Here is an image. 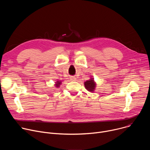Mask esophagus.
I'll return each mask as SVG.
<instances>
[{"label": "esophagus", "instance_id": "1", "mask_svg": "<svg viewBox=\"0 0 150 150\" xmlns=\"http://www.w3.org/2000/svg\"><path fill=\"white\" fill-rule=\"evenodd\" d=\"M70 79H71V81H75V80H76V78L74 77V76H71V77L70 78Z\"/></svg>", "mask_w": 150, "mask_h": 150}]
</instances>
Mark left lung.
Returning <instances> with one entry per match:
<instances>
[{"mask_svg":"<svg viewBox=\"0 0 150 150\" xmlns=\"http://www.w3.org/2000/svg\"><path fill=\"white\" fill-rule=\"evenodd\" d=\"M84 85L85 89L87 91L91 93H93L96 90V82L94 81L93 78H91L89 80L84 82Z\"/></svg>","mask_w":150,"mask_h":150,"instance_id":"8db88e82","label":"left lung"}]
</instances>
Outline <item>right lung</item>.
Wrapping results in <instances>:
<instances>
[{
  "label": "right lung",
  "mask_w": 150,
  "mask_h": 150,
  "mask_svg": "<svg viewBox=\"0 0 150 150\" xmlns=\"http://www.w3.org/2000/svg\"><path fill=\"white\" fill-rule=\"evenodd\" d=\"M56 83H54V85L55 87L56 88H58V87H60V85H61L62 83V81H57V82H55Z\"/></svg>",
  "instance_id": "add662e5"
}]
</instances>
